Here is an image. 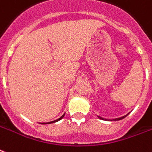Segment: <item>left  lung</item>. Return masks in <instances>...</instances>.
<instances>
[{
    "label": "left lung",
    "instance_id": "1",
    "mask_svg": "<svg viewBox=\"0 0 152 152\" xmlns=\"http://www.w3.org/2000/svg\"><path fill=\"white\" fill-rule=\"evenodd\" d=\"M130 113V112H129ZM129 113H127V115H124V116H121V117H119V118H115V119H104V118H102L101 116H99V115H97V117L99 118V119H100V120H107V121H117V120H123L124 118H125L126 116H127V115L129 114Z\"/></svg>",
    "mask_w": 152,
    "mask_h": 152
}]
</instances>
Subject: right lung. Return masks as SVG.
Instances as JSON below:
<instances>
[{
    "label": "right lung",
    "instance_id": "1",
    "mask_svg": "<svg viewBox=\"0 0 152 152\" xmlns=\"http://www.w3.org/2000/svg\"><path fill=\"white\" fill-rule=\"evenodd\" d=\"M64 115H65V113H64V115H62L61 117L59 118V119H57V120H53V121H51V122H48V123H40V124H53V123L57 122V121H59V120H61V119H62V118H63L64 116Z\"/></svg>",
    "mask_w": 152,
    "mask_h": 152
}]
</instances>
